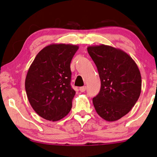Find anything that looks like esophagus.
<instances>
[{"label":"esophagus","mask_w":157,"mask_h":157,"mask_svg":"<svg viewBox=\"0 0 157 157\" xmlns=\"http://www.w3.org/2000/svg\"><path fill=\"white\" fill-rule=\"evenodd\" d=\"M86 90V86H81L79 88V91L81 92H84Z\"/></svg>","instance_id":"1"}]
</instances>
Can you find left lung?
<instances>
[{"mask_svg": "<svg viewBox=\"0 0 157 157\" xmlns=\"http://www.w3.org/2000/svg\"><path fill=\"white\" fill-rule=\"evenodd\" d=\"M101 79V89L93 104L96 111L107 121H115L129 112L139 99L141 77L129 55L114 47L99 45L87 48Z\"/></svg>", "mask_w": 157, "mask_h": 157, "instance_id": "obj_1", "label": "left lung"}]
</instances>
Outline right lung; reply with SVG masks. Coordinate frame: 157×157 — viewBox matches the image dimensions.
I'll list each match as a JSON object with an SVG mask.
<instances>
[{"label":"right lung","mask_w":157,"mask_h":157,"mask_svg":"<svg viewBox=\"0 0 157 157\" xmlns=\"http://www.w3.org/2000/svg\"><path fill=\"white\" fill-rule=\"evenodd\" d=\"M78 46L53 44L36 55L28 71L25 88L33 110L48 121H59L70 112L76 91L71 86V61Z\"/></svg>","instance_id":"obj_1"}]
</instances>
